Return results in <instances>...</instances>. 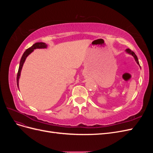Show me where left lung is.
Listing matches in <instances>:
<instances>
[{"instance_id": "left-lung-1", "label": "left lung", "mask_w": 153, "mask_h": 153, "mask_svg": "<svg viewBox=\"0 0 153 153\" xmlns=\"http://www.w3.org/2000/svg\"><path fill=\"white\" fill-rule=\"evenodd\" d=\"M126 52H127L128 53H130V54H131V55H133V56L134 57V58H135V61H136L137 63L138 64V65H140L139 62H138V58H137V55H136V54L135 53V52H133L132 50H131L130 49H129V48L126 49Z\"/></svg>"}]
</instances>
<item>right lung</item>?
<instances>
[{
	"label": "right lung",
	"instance_id": "add662e5",
	"mask_svg": "<svg viewBox=\"0 0 153 153\" xmlns=\"http://www.w3.org/2000/svg\"><path fill=\"white\" fill-rule=\"evenodd\" d=\"M47 45L45 43H42V42H40V43H36L35 44H34L31 47L29 48L28 49H27L25 50V52L23 54L22 57L21 58L20 60V66H19V68H18V71L17 73V77H16V82H17V85L18 87V82H19V78L20 76V73H21V70H22V68L23 66V64H24L25 59L27 58V57L28 56V55L32 52H33V50L34 49L36 48H47Z\"/></svg>",
	"mask_w": 153,
	"mask_h": 153
}]
</instances>
